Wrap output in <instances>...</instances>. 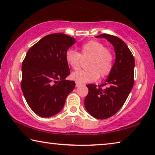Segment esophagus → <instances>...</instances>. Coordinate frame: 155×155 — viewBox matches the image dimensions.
Here are the masks:
<instances>
[{
	"mask_svg": "<svg viewBox=\"0 0 155 155\" xmlns=\"http://www.w3.org/2000/svg\"><path fill=\"white\" fill-rule=\"evenodd\" d=\"M80 85H81V83L78 82H75V86H76V87H79V86H80Z\"/></svg>",
	"mask_w": 155,
	"mask_h": 155,
	"instance_id": "1",
	"label": "esophagus"
}]
</instances>
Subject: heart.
<instances>
[{
    "label": "heart",
    "mask_w": 155,
    "mask_h": 155,
    "mask_svg": "<svg viewBox=\"0 0 155 155\" xmlns=\"http://www.w3.org/2000/svg\"><path fill=\"white\" fill-rule=\"evenodd\" d=\"M80 53L68 49L65 53V59L73 69H78L80 66L81 57L89 58L86 70L73 72L71 77L80 83L91 82L98 79L100 75L104 78L111 73L113 68L114 56L111 51L102 42L91 40L82 44L80 48Z\"/></svg>",
    "instance_id": "obj_1"
}]
</instances>
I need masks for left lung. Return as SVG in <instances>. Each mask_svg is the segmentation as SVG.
Segmentation results:
<instances>
[{
  "label": "left lung",
  "mask_w": 155,
  "mask_h": 155,
  "mask_svg": "<svg viewBox=\"0 0 155 155\" xmlns=\"http://www.w3.org/2000/svg\"><path fill=\"white\" fill-rule=\"evenodd\" d=\"M107 39L114 47L116 61L105 82L97 87L87 84L89 93L84 99L88 112L97 119H106L114 116L122 107L134 85V58L125 43L108 34L96 38ZM106 86L104 89L103 87Z\"/></svg>",
  "instance_id": "8db88e82"
}]
</instances>
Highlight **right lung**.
I'll return each mask as SVG.
<instances>
[{
    "mask_svg": "<svg viewBox=\"0 0 155 155\" xmlns=\"http://www.w3.org/2000/svg\"><path fill=\"white\" fill-rule=\"evenodd\" d=\"M75 43L62 33L44 37L28 50L22 63L21 87L28 105L38 116L47 118L61 110L75 88L66 80L70 70L65 53Z\"/></svg>",
    "mask_w": 155,
    "mask_h": 155,
    "instance_id": "right-lung-1",
    "label": "right lung"
}]
</instances>
